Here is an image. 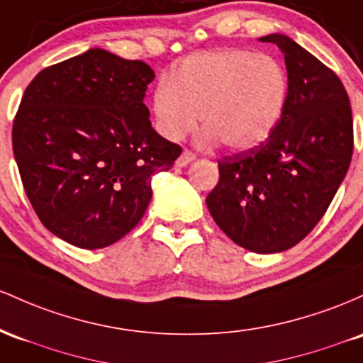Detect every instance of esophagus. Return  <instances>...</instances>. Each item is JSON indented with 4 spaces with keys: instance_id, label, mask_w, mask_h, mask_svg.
<instances>
[{
    "instance_id": "34e87169",
    "label": "esophagus",
    "mask_w": 363,
    "mask_h": 363,
    "mask_svg": "<svg viewBox=\"0 0 363 363\" xmlns=\"http://www.w3.org/2000/svg\"><path fill=\"white\" fill-rule=\"evenodd\" d=\"M195 157H197V156H195L192 150L185 149V150H183V152L180 154V157H178V160H177V166H182V168H183V166L190 164V162L195 161Z\"/></svg>"
}]
</instances>
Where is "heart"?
Masks as SVG:
<instances>
[{"label": "heart", "mask_w": 363, "mask_h": 363, "mask_svg": "<svg viewBox=\"0 0 363 363\" xmlns=\"http://www.w3.org/2000/svg\"><path fill=\"white\" fill-rule=\"evenodd\" d=\"M290 77L278 58L250 50H221L185 58L152 94L156 130L180 140L201 121L207 140L231 150L262 145L283 120Z\"/></svg>", "instance_id": "obj_1"}]
</instances>
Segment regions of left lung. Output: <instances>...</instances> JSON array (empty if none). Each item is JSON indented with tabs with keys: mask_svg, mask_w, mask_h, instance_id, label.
Listing matches in <instances>:
<instances>
[{
	"mask_svg": "<svg viewBox=\"0 0 363 363\" xmlns=\"http://www.w3.org/2000/svg\"><path fill=\"white\" fill-rule=\"evenodd\" d=\"M284 52L290 99L259 147L218 160L206 202L216 225L247 250L296 245L320 221L353 154V118L340 77L286 35L260 38Z\"/></svg>",
	"mask_w": 363,
	"mask_h": 363,
	"instance_id": "obj_1",
	"label": "left lung"
}]
</instances>
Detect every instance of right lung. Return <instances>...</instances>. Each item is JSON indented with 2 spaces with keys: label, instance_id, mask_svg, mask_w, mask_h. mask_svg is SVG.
I'll use <instances>...</instances> for the list:
<instances>
[{
  "label": "right lung",
  "instance_id": "obj_1",
  "mask_svg": "<svg viewBox=\"0 0 363 363\" xmlns=\"http://www.w3.org/2000/svg\"><path fill=\"white\" fill-rule=\"evenodd\" d=\"M152 79L144 61L89 50L27 85L11 128L13 154L28 201L52 235L92 250L142 219L150 177L182 154L150 125L144 97Z\"/></svg>",
  "mask_w": 363,
  "mask_h": 363
}]
</instances>
